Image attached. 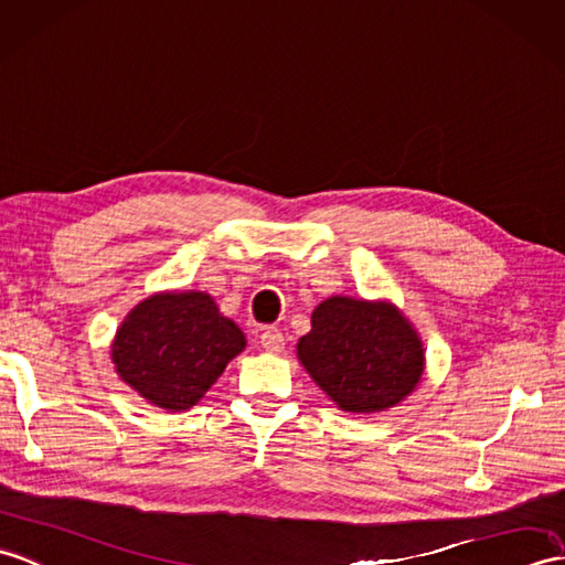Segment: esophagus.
Listing matches in <instances>:
<instances>
[{"label": "esophagus", "instance_id": "esophagus-1", "mask_svg": "<svg viewBox=\"0 0 565 565\" xmlns=\"http://www.w3.org/2000/svg\"><path fill=\"white\" fill-rule=\"evenodd\" d=\"M259 344L267 353H281L284 351V334L277 330V327H267L259 337Z\"/></svg>", "mask_w": 565, "mask_h": 565}]
</instances>
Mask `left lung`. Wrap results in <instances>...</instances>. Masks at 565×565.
I'll return each mask as SVG.
<instances>
[{
    "mask_svg": "<svg viewBox=\"0 0 565 565\" xmlns=\"http://www.w3.org/2000/svg\"><path fill=\"white\" fill-rule=\"evenodd\" d=\"M296 353L315 385L349 414L392 409L426 371L422 337L390 300L324 298Z\"/></svg>",
    "mask_w": 565,
    "mask_h": 565,
    "instance_id": "8db88e82",
    "label": "left lung"
}]
</instances>
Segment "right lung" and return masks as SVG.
<instances>
[{"label":"right lung","mask_w":565,"mask_h":565,"mask_svg":"<svg viewBox=\"0 0 565 565\" xmlns=\"http://www.w3.org/2000/svg\"><path fill=\"white\" fill-rule=\"evenodd\" d=\"M245 334L204 291L143 298L117 327L115 373L166 412H188L245 349Z\"/></svg>","instance_id":"add662e5"}]
</instances>
